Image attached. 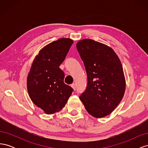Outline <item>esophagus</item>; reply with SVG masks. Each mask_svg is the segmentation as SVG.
<instances>
[{"label":"esophagus","mask_w":148,"mask_h":148,"mask_svg":"<svg viewBox=\"0 0 148 148\" xmlns=\"http://www.w3.org/2000/svg\"><path fill=\"white\" fill-rule=\"evenodd\" d=\"M71 86L72 87V88L74 89V90H75V89H76V84H75V83H73V84H71Z\"/></svg>","instance_id":"1"}]
</instances>
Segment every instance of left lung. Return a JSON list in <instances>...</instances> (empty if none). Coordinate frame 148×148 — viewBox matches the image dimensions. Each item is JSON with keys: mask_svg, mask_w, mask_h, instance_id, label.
Segmentation results:
<instances>
[{"mask_svg": "<svg viewBox=\"0 0 148 148\" xmlns=\"http://www.w3.org/2000/svg\"><path fill=\"white\" fill-rule=\"evenodd\" d=\"M77 48L88 78L86 89L79 99L92 117H106L124 96L126 83L122 64L112 49L92 39L81 40Z\"/></svg>", "mask_w": 148, "mask_h": 148, "instance_id": "obj_1", "label": "left lung"}]
</instances>
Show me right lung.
<instances>
[{"label":"right lung","mask_w":148,"mask_h":148,"mask_svg":"<svg viewBox=\"0 0 148 148\" xmlns=\"http://www.w3.org/2000/svg\"><path fill=\"white\" fill-rule=\"evenodd\" d=\"M73 42L69 38L51 42L39 51L31 65L27 78L28 95L46 114L60 111L73 91L64 83L65 74L59 68Z\"/></svg>","instance_id":"add662e5"}]
</instances>
